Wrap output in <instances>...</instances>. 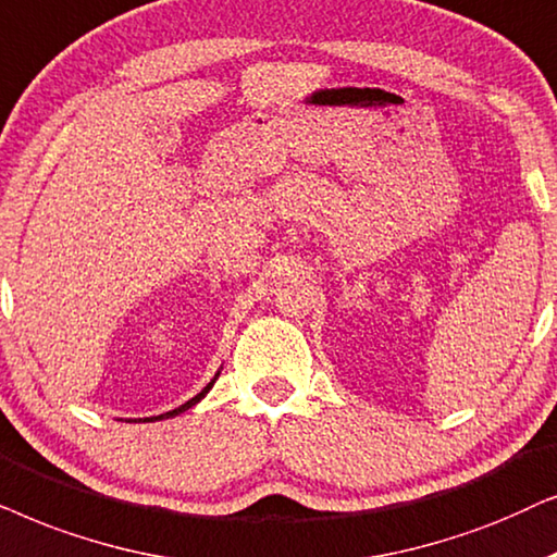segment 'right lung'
I'll return each instance as SVG.
<instances>
[{
	"label": "right lung",
	"instance_id": "add662e5",
	"mask_svg": "<svg viewBox=\"0 0 557 557\" xmlns=\"http://www.w3.org/2000/svg\"><path fill=\"white\" fill-rule=\"evenodd\" d=\"M219 374H221V372H216V376H213V380H211L209 384H206V387H203L201 392H198V395H196V397H190V399H188V403H185V405H181V407H175V410H170V412L154 414V418H145V422H154V420H165V418H175V414H181V412H185V410H190V407H193V405H198V403H201V399H203L206 395H209V389L213 387V382H216V380H219Z\"/></svg>",
	"mask_w": 557,
	"mask_h": 557
}]
</instances>
